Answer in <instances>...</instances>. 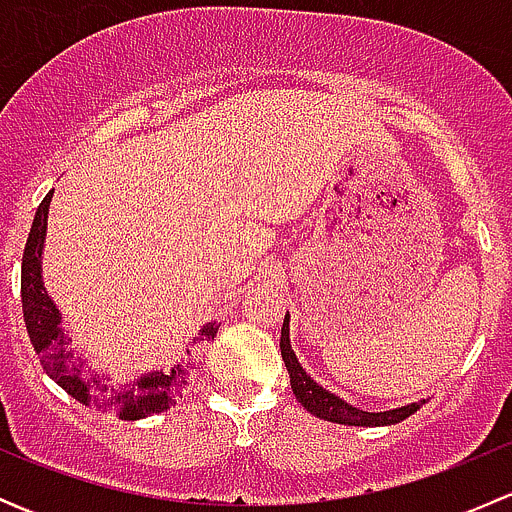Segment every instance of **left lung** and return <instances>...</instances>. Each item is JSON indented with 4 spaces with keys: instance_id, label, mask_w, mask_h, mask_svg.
I'll return each instance as SVG.
<instances>
[{
    "instance_id": "1",
    "label": "left lung",
    "mask_w": 512,
    "mask_h": 512,
    "mask_svg": "<svg viewBox=\"0 0 512 512\" xmlns=\"http://www.w3.org/2000/svg\"><path fill=\"white\" fill-rule=\"evenodd\" d=\"M280 352H282V359H285L289 384H292V391L294 396H297V401L309 411V414L324 418V421L342 423V426H366V428L394 426V423H401L404 418L416 414V411L428 401V399H421V401H414V404H406V406H399V409H389V411H361L349 404V401H344L342 396L324 389L322 384H317V381L304 371V366L299 364L297 354H294L292 342H289V312L285 314V322H282Z\"/></svg>"
}]
</instances>
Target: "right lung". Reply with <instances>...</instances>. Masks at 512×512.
<instances>
[{"label":"right lung","mask_w":512,"mask_h":512,"mask_svg":"<svg viewBox=\"0 0 512 512\" xmlns=\"http://www.w3.org/2000/svg\"><path fill=\"white\" fill-rule=\"evenodd\" d=\"M51 198L54 190H49L36 208L22 257V309L34 352L41 356L49 379H54L66 394L89 409L116 414L121 421H141L153 414H163L178 404V399H183L190 376L203 366V344L218 334V324H203L198 337H193V349L180 354L163 369L146 371L136 379L113 381L108 374H98L86 361L76 359L69 347L71 339L61 327L64 322L61 309L46 292L44 275H41Z\"/></svg>","instance_id":"add662e5"}]
</instances>
